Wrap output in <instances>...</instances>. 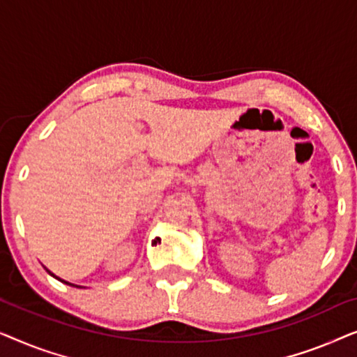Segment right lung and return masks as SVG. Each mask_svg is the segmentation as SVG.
<instances>
[{
    "label": "right lung",
    "mask_w": 357,
    "mask_h": 357,
    "mask_svg": "<svg viewBox=\"0 0 357 357\" xmlns=\"http://www.w3.org/2000/svg\"><path fill=\"white\" fill-rule=\"evenodd\" d=\"M48 273H50V271H48ZM50 275H52V273H50ZM56 278V276H55ZM58 280H60V278H58ZM60 281H63V280H60ZM63 282H66V281H63ZM66 284H70V282H66ZM70 286H75V284H70ZM77 287V286H76Z\"/></svg>",
    "instance_id": "right-lung-1"
}]
</instances>
